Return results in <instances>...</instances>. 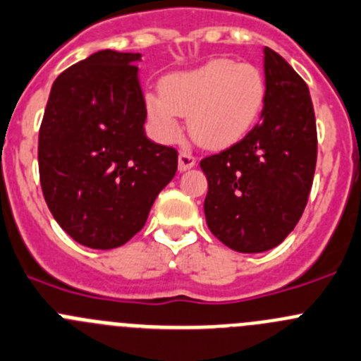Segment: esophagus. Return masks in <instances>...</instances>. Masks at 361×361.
Instances as JSON below:
<instances>
[{
    "mask_svg": "<svg viewBox=\"0 0 361 361\" xmlns=\"http://www.w3.org/2000/svg\"><path fill=\"white\" fill-rule=\"evenodd\" d=\"M195 164H197V157L192 152H188V149H183V152L180 153V157H178V169L180 171H188L190 167H194Z\"/></svg>",
    "mask_w": 361,
    "mask_h": 361,
    "instance_id": "34e87169",
    "label": "esophagus"
}]
</instances>
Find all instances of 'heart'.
Wrapping results in <instances>:
<instances>
[{
    "label": "heart",
    "mask_w": 361,
    "mask_h": 361,
    "mask_svg": "<svg viewBox=\"0 0 361 361\" xmlns=\"http://www.w3.org/2000/svg\"><path fill=\"white\" fill-rule=\"evenodd\" d=\"M162 97H146L157 137H180V116H190V132L206 146H226L243 137L257 121L266 100V80L257 66L212 59L202 66L167 75Z\"/></svg>",
    "instance_id": "obj_1"
}]
</instances>
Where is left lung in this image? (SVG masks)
I'll list each match as a JSON object with an SVG mask.
<instances>
[{
  "label": "left lung",
  "instance_id": "left-lung-1",
  "mask_svg": "<svg viewBox=\"0 0 361 361\" xmlns=\"http://www.w3.org/2000/svg\"><path fill=\"white\" fill-rule=\"evenodd\" d=\"M261 121L241 141L201 160L209 231L243 254L269 250L302 219L317 162L314 106L305 80L264 47Z\"/></svg>",
  "mask_w": 361,
  "mask_h": 361
}]
</instances>
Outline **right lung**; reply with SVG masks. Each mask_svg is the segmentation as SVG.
I'll return each mask as SVG.
<instances>
[{"label":"right lung","mask_w":361,"mask_h":361,"mask_svg":"<svg viewBox=\"0 0 361 361\" xmlns=\"http://www.w3.org/2000/svg\"><path fill=\"white\" fill-rule=\"evenodd\" d=\"M139 52L99 51L54 80L38 134V173L56 222L77 243L121 247L174 178L178 152L146 137Z\"/></svg>","instance_id":"right-lung-1"}]
</instances>
